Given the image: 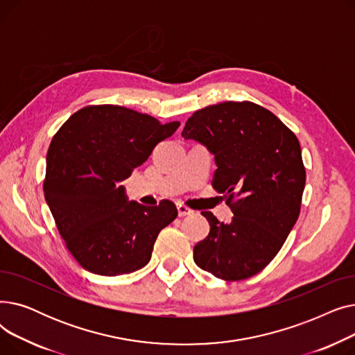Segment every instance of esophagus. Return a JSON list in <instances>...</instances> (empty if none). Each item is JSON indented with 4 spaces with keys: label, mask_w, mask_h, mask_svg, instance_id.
Listing matches in <instances>:
<instances>
[{
    "label": "esophagus",
    "mask_w": 355,
    "mask_h": 355,
    "mask_svg": "<svg viewBox=\"0 0 355 355\" xmlns=\"http://www.w3.org/2000/svg\"><path fill=\"white\" fill-rule=\"evenodd\" d=\"M177 210H178V216H180V217L193 214V210H191L190 207H187V206H184L182 202H178V204H177Z\"/></svg>",
    "instance_id": "1"
}]
</instances>
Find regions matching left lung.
I'll return each mask as SVG.
<instances>
[{"instance_id":"8db88e82","label":"left lung","mask_w":355,"mask_h":355,"mask_svg":"<svg viewBox=\"0 0 355 355\" xmlns=\"http://www.w3.org/2000/svg\"><path fill=\"white\" fill-rule=\"evenodd\" d=\"M181 135L214 154L211 185L234 214L225 225L201 211L210 233L194 246V262L223 281L252 277L272 262L300 217L306 180L300 141L249 101L196 110Z\"/></svg>"}]
</instances>
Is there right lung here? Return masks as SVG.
I'll list each match as a JSON object with an SVG mask.
<instances>
[{"mask_svg":"<svg viewBox=\"0 0 355 355\" xmlns=\"http://www.w3.org/2000/svg\"><path fill=\"white\" fill-rule=\"evenodd\" d=\"M178 126L118 105H90L74 112L53 137L44 197L67 250L83 269L116 276L149 262L177 207L170 200L154 207L128 201L119 182Z\"/></svg>","mask_w":355,"mask_h":355,"instance_id":"right-lung-1","label":"right lung"}]
</instances>
